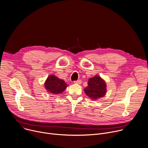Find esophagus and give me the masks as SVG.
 I'll use <instances>...</instances> for the list:
<instances>
[{
	"mask_svg": "<svg viewBox=\"0 0 148 148\" xmlns=\"http://www.w3.org/2000/svg\"><path fill=\"white\" fill-rule=\"evenodd\" d=\"M82 83L81 80H75L74 81V84H80Z\"/></svg>",
	"mask_w": 148,
	"mask_h": 148,
	"instance_id": "esophagus-1",
	"label": "esophagus"
}]
</instances>
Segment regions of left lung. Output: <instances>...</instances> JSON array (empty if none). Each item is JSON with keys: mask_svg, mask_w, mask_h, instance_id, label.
<instances>
[{"mask_svg": "<svg viewBox=\"0 0 148 148\" xmlns=\"http://www.w3.org/2000/svg\"><path fill=\"white\" fill-rule=\"evenodd\" d=\"M105 81L98 76L89 79L88 86L84 89L86 95L92 100H97L105 96L106 88Z\"/></svg>", "mask_w": 148, "mask_h": 148, "instance_id": "1", "label": "left lung"}]
</instances>
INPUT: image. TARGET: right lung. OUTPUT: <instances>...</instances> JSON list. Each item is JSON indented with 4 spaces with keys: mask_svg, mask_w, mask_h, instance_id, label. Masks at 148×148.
Listing matches in <instances>:
<instances>
[{
    "mask_svg": "<svg viewBox=\"0 0 148 148\" xmlns=\"http://www.w3.org/2000/svg\"><path fill=\"white\" fill-rule=\"evenodd\" d=\"M67 84L64 81L59 79L55 75H50L46 79L45 87L46 90L52 95H58L62 93L67 88Z\"/></svg>",
    "mask_w": 148,
    "mask_h": 148,
    "instance_id": "1",
    "label": "right lung"
}]
</instances>
